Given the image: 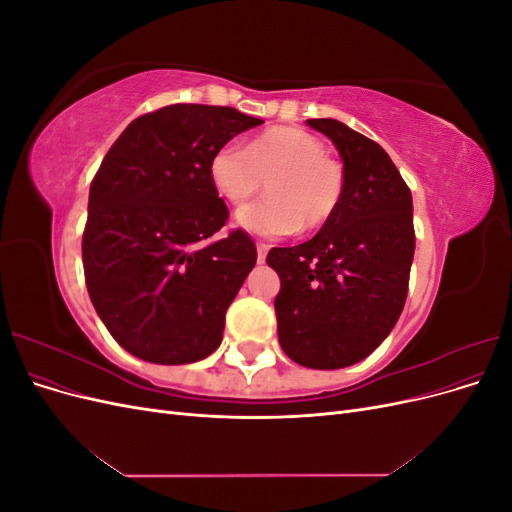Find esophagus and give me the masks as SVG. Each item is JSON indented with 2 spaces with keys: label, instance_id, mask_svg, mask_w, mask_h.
<instances>
[{
  "label": "esophagus",
  "instance_id": "obj_1",
  "mask_svg": "<svg viewBox=\"0 0 512 512\" xmlns=\"http://www.w3.org/2000/svg\"><path fill=\"white\" fill-rule=\"evenodd\" d=\"M256 252H258V256H256V262H258V265H262V262H265V258H267L269 245H265V243H258V245H256Z\"/></svg>",
  "mask_w": 512,
  "mask_h": 512
}]
</instances>
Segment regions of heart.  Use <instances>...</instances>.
I'll return each mask as SVG.
<instances>
[{
  "label": "heart",
  "mask_w": 512,
  "mask_h": 512,
  "mask_svg": "<svg viewBox=\"0 0 512 512\" xmlns=\"http://www.w3.org/2000/svg\"><path fill=\"white\" fill-rule=\"evenodd\" d=\"M209 177L228 203L239 205L269 179L267 196L237 211V224L265 239L327 224L344 196V170L305 130L275 128L245 147L228 141L211 156Z\"/></svg>",
  "instance_id": "1"
}]
</instances>
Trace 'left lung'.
Returning <instances> with one entry per match:
<instances>
[{"label": "left lung", "mask_w": 512, "mask_h": 512, "mask_svg": "<svg viewBox=\"0 0 512 512\" xmlns=\"http://www.w3.org/2000/svg\"><path fill=\"white\" fill-rule=\"evenodd\" d=\"M344 162V196L316 237L273 247L280 346L294 363L339 369L363 361L404 309L414 258L412 194L378 143L337 119H307Z\"/></svg>", "instance_id": "obj_1"}]
</instances>
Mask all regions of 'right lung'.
I'll return each mask as SVG.
<instances>
[{"mask_svg": "<svg viewBox=\"0 0 512 512\" xmlns=\"http://www.w3.org/2000/svg\"><path fill=\"white\" fill-rule=\"evenodd\" d=\"M260 123L230 106L170 104L134 119L104 156L89 188L85 284L108 333L138 359L196 363L222 344L256 247L241 230L211 239L228 209L209 162Z\"/></svg>", "mask_w": 512, "mask_h": 512, "instance_id": "add662e5", "label": "right lung"}]
</instances>
